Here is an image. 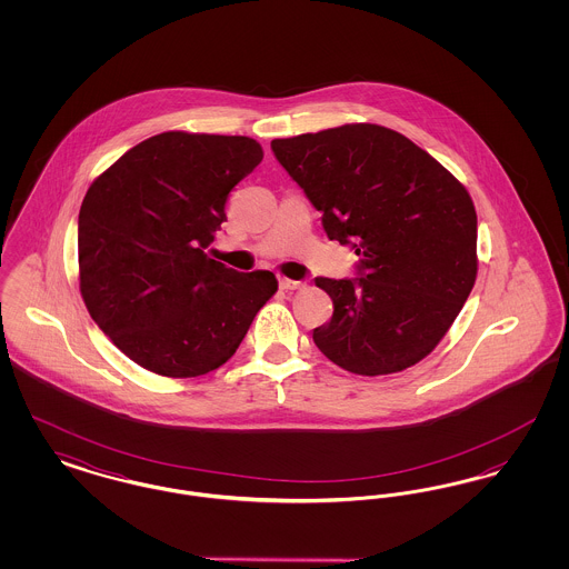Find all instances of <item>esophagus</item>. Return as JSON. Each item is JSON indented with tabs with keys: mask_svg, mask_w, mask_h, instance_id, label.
Segmentation results:
<instances>
[{
	"mask_svg": "<svg viewBox=\"0 0 569 569\" xmlns=\"http://www.w3.org/2000/svg\"><path fill=\"white\" fill-rule=\"evenodd\" d=\"M302 283L300 281H295V279H288V277H279V288L281 290H298Z\"/></svg>",
	"mask_w": 569,
	"mask_h": 569,
	"instance_id": "esophagus-1",
	"label": "esophagus"
}]
</instances>
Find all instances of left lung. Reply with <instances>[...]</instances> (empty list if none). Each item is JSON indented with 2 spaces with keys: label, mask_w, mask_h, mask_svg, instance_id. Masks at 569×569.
Segmentation results:
<instances>
[{
  "label": "left lung",
  "mask_w": 569,
  "mask_h": 569,
  "mask_svg": "<svg viewBox=\"0 0 569 569\" xmlns=\"http://www.w3.org/2000/svg\"><path fill=\"white\" fill-rule=\"evenodd\" d=\"M271 147L322 213L328 239L358 256L360 277L316 279L335 307L313 330L318 350L369 378L420 362L476 283L469 191L425 149L376 123L274 138Z\"/></svg>",
  "instance_id": "1"
}]
</instances>
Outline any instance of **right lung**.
I'll list each match as a JSON object with an SVG mask.
<instances>
[{"label": "right lung", "mask_w": 569, "mask_h": 569, "mask_svg": "<svg viewBox=\"0 0 569 569\" xmlns=\"http://www.w3.org/2000/svg\"><path fill=\"white\" fill-rule=\"evenodd\" d=\"M262 158L247 136L162 132L123 153L84 193L82 300L142 369L163 378L216 371L277 292L271 271H232L207 253L228 193Z\"/></svg>", "instance_id": "1"}]
</instances>
